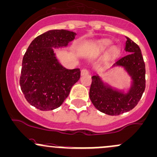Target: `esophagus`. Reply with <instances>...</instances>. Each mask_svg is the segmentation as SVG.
<instances>
[{
	"mask_svg": "<svg viewBox=\"0 0 157 157\" xmlns=\"http://www.w3.org/2000/svg\"><path fill=\"white\" fill-rule=\"evenodd\" d=\"M89 74V71L87 69L83 68L81 70V75H86V74Z\"/></svg>",
	"mask_w": 157,
	"mask_h": 157,
	"instance_id": "esophagus-1",
	"label": "esophagus"
}]
</instances>
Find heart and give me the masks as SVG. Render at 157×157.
Segmentation results:
<instances>
[{"instance_id":"obj_1","label":"heart","mask_w":157,"mask_h":157,"mask_svg":"<svg viewBox=\"0 0 157 157\" xmlns=\"http://www.w3.org/2000/svg\"><path fill=\"white\" fill-rule=\"evenodd\" d=\"M110 45H111V42L110 40H104L98 44V49L101 51L105 50V49H108ZM118 52L119 49L117 47H113L110 49V52L112 54H117Z\"/></svg>"}]
</instances>
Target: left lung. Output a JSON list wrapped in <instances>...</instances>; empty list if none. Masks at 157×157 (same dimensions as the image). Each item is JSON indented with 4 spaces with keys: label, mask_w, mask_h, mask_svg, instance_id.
I'll return each instance as SVG.
<instances>
[{
    "label": "left lung",
    "mask_w": 157,
    "mask_h": 157,
    "mask_svg": "<svg viewBox=\"0 0 157 157\" xmlns=\"http://www.w3.org/2000/svg\"><path fill=\"white\" fill-rule=\"evenodd\" d=\"M125 50L128 54L117 59L112 67H123L131 78L126 92L105 83L98 74L92 77L90 100L99 111L111 116L134 108L145 90V64L141 49L134 41L126 37Z\"/></svg>",
    "instance_id": "1"
}]
</instances>
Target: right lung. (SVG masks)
I'll use <instances>...</instances> for the list:
<instances>
[{"label":"right lung","mask_w":157,"mask_h":157,"mask_svg":"<svg viewBox=\"0 0 157 157\" xmlns=\"http://www.w3.org/2000/svg\"><path fill=\"white\" fill-rule=\"evenodd\" d=\"M76 33L50 30L37 36L22 59L19 83L27 101L40 110L59 108L80 77L79 68L70 70L61 65L54 49L67 47Z\"/></svg>","instance_id":"obj_1"}]
</instances>
